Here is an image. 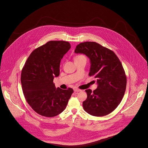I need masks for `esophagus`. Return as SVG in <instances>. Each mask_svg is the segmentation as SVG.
<instances>
[{"instance_id": "esophagus-1", "label": "esophagus", "mask_w": 148, "mask_h": 148, "mask_svg": "<svg viewBox=\"0 0 148 148\" xmlns=\"http://www.w3.org/2000/svg\"><path fill=\"white\" fill-rule=\"evenodd\" d=\"M74 91L75 92H82V90L81 89H78V88H74Z\"/></svg>"}]
</instances>
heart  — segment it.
Returning a JSON list of instances; mask_svg holds the SVG:
<instances>
[{
	"label": "heart",
	"mask_w": 148,
	"mask_h": 148,
	"mask_svg": "<svg viewBox=\"0 0 148 148\" xmlns=\"http://www.w3.org/2000/svg\"><path fill=\"white\" fill-rule=\"evenodd\" d=\"M75 60H86V57L84 55L82 54H80V55H77V56L75 57Z\"/></svg>",
	"instance_id": "obj_1"
}]
</instances>
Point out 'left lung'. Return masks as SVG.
I'll return each mask as SVG.
<instances>
[{
  "instance_id": "left-lung-1",
  "label": "left lung",
  "mask_w": 148,
  "mask_h": 148,
  "mask_svg": "<svg viewBox=\"0 0 148 148\" xmlns=\"http://www.w3.org/2000/svg\"><path fill=\"white\" fill-rule=\"evenodd\" d=\"M75 53L84 54L90 59L89 75L97 79V89H87V98L83 106L86 112L103 116L119 106L126 90L127 77L119 58L112 50L93 42H81Z\"/></svg>"
}]
</instances>
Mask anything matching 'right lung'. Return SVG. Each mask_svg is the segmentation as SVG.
I'll use <instances>...</instances> for the list:
<instances>
[{"label":"right lung","mask_w":148,"mask_h":148,"mask_svg":"<svg viewBox=\"0 0 148 148\" xmlns=\"http://www.w3.org/2000/svg\"><path fill=\"white\" fill-rule=\"evenodd\" d=\"M65 41H49L33 50L21 73L22 90L29 105L38 114L53 117L63 112L74 92L56 88L54 77L60 74V63L71 49Z\"/></svg>","instance_id":"1"}]
</instances>
